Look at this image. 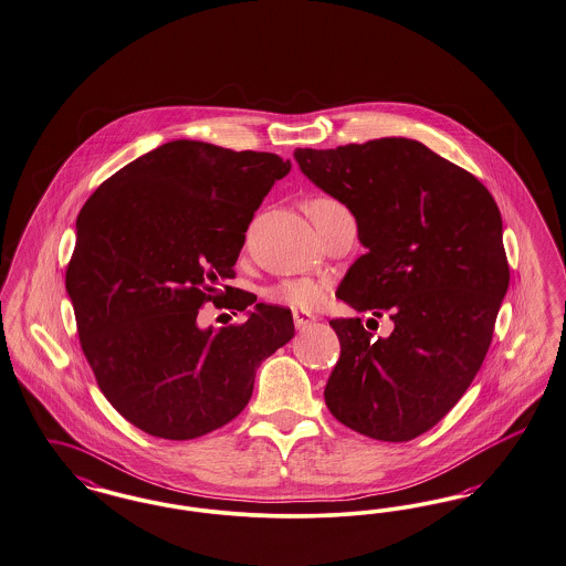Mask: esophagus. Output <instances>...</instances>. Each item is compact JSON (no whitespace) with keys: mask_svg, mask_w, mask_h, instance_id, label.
<instances>
[{"mask_svg":"<svg viewBox=\"0 0 566 566\" xmlns=\"http://www.w3.org/2000/svg\"><path fill=\"white\" fill-rule=\"evenodd\" d=\"M294 326H296V331H303V328H307L312 322H316V316H312V314H307V312H293Z\"/></svg>","mask_w":566,"mask_h":566,"instance_id":"obj_1","label":"esophagus"}]
</instances>
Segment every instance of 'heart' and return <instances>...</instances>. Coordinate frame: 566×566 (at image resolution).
Listing matches in <instances>:
<instances>
[{"label":"heart","mask_w":566,"mask_h":566,"mask_svg":"<svg viewBox=\"0 0 566 566\" xmlns=\"http://www.w3.org/2000/svg\"><path fill=\"white\" fill-rule=\"evenodd\" d=\"M340 208V203L333 198H312L310 202L305 203L307 214L314 219L317 214H324L328 210ZM324 284L314 277H291L284 280L280 284H275L270 291V298L273 303L280 305H289V307H298V310H312L316 307L317 303L324 296Z\"/></svg>","instance_id":"obj_1"}]
</instances>
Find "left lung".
Listing matches in <instances>:
<instances>
[{"mask_svg":"<svg viewBox=\"0 0 566 566\" xmlns=\"http://www.w3.org/2000/svg\"><path fill=\"white\" fill-rule=\"evenodd\" d=\"M294 159L358 223L366 252L337 296L394 319L385 339L360 317L331 319L340 356L326 407L368 438L412 440L459 402L493 339L510 284L497 203L474 175L410 138L294 149Z\"/></svg>","mask_w":566,"mask_h":566,"instance_id":"1","label":"left lung"}]
</instances>
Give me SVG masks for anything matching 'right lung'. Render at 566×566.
<instances>
[{"instance_id": "obj_1", "label": "right lung", "mask_w": 566, "mask_h": 566, "mask_svg": "<svg viewBox=\"0 0 566 566\" xmlns=\"http://www.w3.org/2000/svg\"><path fill=\"white\" fill-rule=\"evenodd\" d=\"M291 161L170 140L103 182L77 217L69 298L96 384L138 430L191 440L249 405L259 364L294 337L286 307L256 303L247 322L198 326L206 301L244 312L227 286L244 233Z\"/></svg>"}]
</instances>
